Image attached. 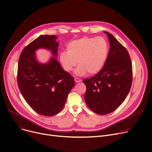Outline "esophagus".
Segmentation results:
<instances>
[{
    "mask_svg": "<svg viewBox=\"0 0 152 152\" xmlns=\"http://www.w3.org/2000/svg\"><path fill=\"white\" fill-rule=\"evenodd\" d=\"M75 81L76 83H80V82L82 81V80L81 79H79L78 77H75Z\"/></svg>",
    "mask_w": 152,
    "mask_h": 152,
    "instance_id": "esophagus-1",
    "label": "esophagus"
}]
</instances>
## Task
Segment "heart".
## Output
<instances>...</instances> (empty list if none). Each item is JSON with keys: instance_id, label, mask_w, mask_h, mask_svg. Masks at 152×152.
I'll list each match as a JSON object with an SVG mask.
<instances>
[{"instance_id": "heart-1", "label": "heart", "mask_w": 152, "mask_h": 152, "mask_svg": "<svg viewBox=\"0 0 152 152\" xmlns=\"http://www.w3.org/2000/svg\"><path fill=\"white\" fill-rule=\"evenodd\" d=\"M67 52L63 51L59 55V61L63 69L66 72L75 70L77 76L98 73L104 66L108 59L109 45L103 37H84L74 40L66 46Z\"/></svg>"}]
</instances>
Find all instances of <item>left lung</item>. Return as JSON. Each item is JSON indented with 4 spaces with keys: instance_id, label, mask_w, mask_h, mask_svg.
Returning <instances> with one entry per match:
<instances>
[{
    "instance_id": "1",
    "label": "left lung",
    "mask_w": 152,
    "mask_h": 152,
    "mask_svg": "<svg viewBox=\"0 0 152 152\" xmlns=\"http://www.w3.org/2000/svg\"><path fill=\"white\" fill-rule=\"evenodd\" d=\"M110 42L108 59L100 71L85 79L84 100L87 106L99 115L113 112L128 95L132 80L130 56L126 48L110 33L103 31Z\"/></svg>"
}]
</instances>
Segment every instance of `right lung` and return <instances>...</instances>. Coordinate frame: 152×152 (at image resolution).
Returning <instances> with one entry per match:
<instances>
[{
    "instance_id": "1",
    "label": "right lung",
    "mask_w": 152,
    "mask_h": 152,
    "mask_svg": "<svg viewBox=\"0 0 152 152\" xmlns=\"http://www.w3.org/2000/svg\"><path fill=\"white\" fill-rule=\"evenodd\" d=\"M54 35H41L21 52L17 81L28 104L40 115H57L65 106L68 95L75 86L73 76L64 70L55 58L58 42ZM39 48L50 50L53 55L46 64L38 61L35 52Z\"/></svg>"
}]
</instances>
